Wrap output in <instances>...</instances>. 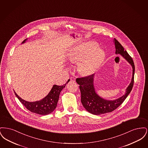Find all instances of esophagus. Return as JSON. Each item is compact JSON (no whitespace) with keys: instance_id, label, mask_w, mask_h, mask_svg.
I'll return each mask as SVG.
<instances>
[{"instance_id":"1","label":"esophagus","mask_w":148,"mask_h":148,"mask_svg":"<svg viewBox=\"0 0 148 148\" xmlns=\"http://www.w3.org/2000/svg\"><path fill=\"white\" fill-rule=\"evenodd\" d=\"M71 80L72 81V82H75V79L74 77H71Z\"/></svg>"}]
</instances>
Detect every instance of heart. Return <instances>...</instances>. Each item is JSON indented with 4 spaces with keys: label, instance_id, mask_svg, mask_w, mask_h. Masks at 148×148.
I'll return each mask as SVG.
<instances>
[{
    "label": "heart",
    "instance_id": "1",
    "mask_svg": "<svg viewBox=\"0 0 148 148\" xmlns=\"http://www.w3.org/2000/svg\"><path fill=\"white\" fill-rule=\"evenodd\" d=\"M103 50L94 42H85L74 50L71 59L81 61L77 71L82 75H89L95 71L104 59Z\"/></svg>",
    "mask_w": 148,
    "mask_h": 148
}]
</instances>
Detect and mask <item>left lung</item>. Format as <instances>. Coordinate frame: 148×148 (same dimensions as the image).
<instances>
[{"mask_svg": "<svg viewBox=\"0 0 148 148\" xmlns=\"http://www.w3.org/2000/svg\"><path fill=\"white\" fill-rule=\"evenodd\" d=\"M115 47V54H120L130 64L133 68L132 78L130 84L126 89L125 93L119 98L110 100H106L100 97L95 91L94 80L95 74L88 77L77 78L76 82L80 85L79 88L81 92V102L85 109L90 113L94 115H100L103 114L113 112L119 107L127 98L128 95L132 90L134 84L135 66L133 59L129 55L126 50L116 39H114Z\"/></svg>", "mask_w": 148, "mask_h": 148, "instance_id": "8db88e82", "label": "left lung"}]
</instances>
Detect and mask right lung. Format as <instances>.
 Returning <instances> with one entry per match:
<instances>
[{
    "instance_id": "obj_1",
    "label": "right lung",
    "mask_w": 148,
    "mask_h": 148,
    "mask_svg": "<svg viewBox=\"0 0 148 148\" xmlns=\"http://www.w3.org/2000/svg\"><path fill=\"white\" fill-rule=\"evenodd\" d=\"M27 40V39H25L22 44L24 43ZM69 81L70 80L69 79L65 84L62 86L54 85L48 94L45 98L39 101L33 102L28 101L19 97L15 91L14 93L19 101L29 111L39 115H45L52 113L56 109L60 93Z\"/></svg>"
}]
</instances>
